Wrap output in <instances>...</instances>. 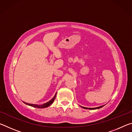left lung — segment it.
<instances>
[{
	"mask_svg": "<svg viewBox=\"0 0 132 132\" xmlns=\"http://www.w3.org/2000/svg\"><path fill=\"white\" fill-rule=\"evenodd\" d=\"M103 106H99V107H97V108H86V107H83V106H81L82 108H84V109H99V108H102V107Z\"/></svg>",
	"mask_w": 132,
	"mask_h": 132,
	"instance_id": "obj_1",
	"label": "left lung"
}]
</instances>
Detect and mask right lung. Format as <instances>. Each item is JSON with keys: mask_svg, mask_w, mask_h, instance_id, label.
Returning <instances> with one entry per match:
<instances>
[{"mask_svg": "<svg viewBox=\"0 0 132 132\" xmlns=\"http://www.w3.org/2000/svg\"><path fill=\"white\" fill-rule=\"evenodd\" d=\"M56 94L53 97V98H52V100H50V101L46 102L45 104H44L42 105H36V104H28V103H27V102H24V103H25L26 104L28 105H30L31 106H33V107H35V108H46V107L49 106L50 105H51V104L53 103V102L54 101V100L56 98Z\"/></svg>", "mask_w": 132, "mask_h": 132, "instance_id": "obj_1", "label": "right lung"}]
</instances>
